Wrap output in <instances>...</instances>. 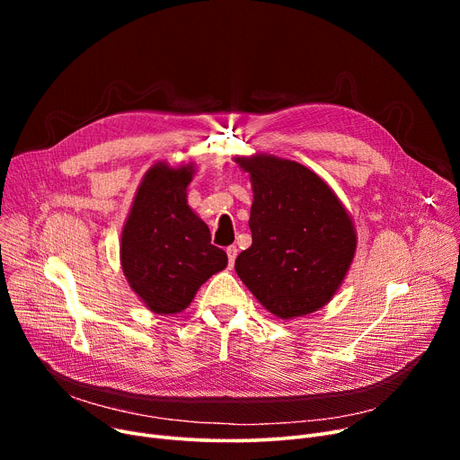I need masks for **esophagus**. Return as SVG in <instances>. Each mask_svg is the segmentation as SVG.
Returning <instances> with one entry per match:
<instances>
[{
    "label": "esophagus",
    "mask_w": 460,
    "mask_h": 460,
    "mask_svg": "<svg viewBox=\"0 0 460 460\" xmlns=\"http://www.w3.org/2000/svg\"><path fill=\"white\" fill-rule=\"evenodd\" d=\"M226 252H227V257H229V267H233L234 259H236V255H238V248H236V246H229Z\"/></svg>",
    "instance_id": "esophagus-1"
}]
</instances>
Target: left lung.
<instances>
[{"label": "left lung", "mask_w": 460, "mask_h": 460, "mask_svg": "<svg viewBox=\"0 0 460 460\" xmlns=\"http://www.w3.org/2000/svg\"><path fill=\"white\" fill-rule=\"evenodd\" d=\"M233 160L253 191L252 246L234 261L238 278L281 321L319 311L341 288L356 255L350 212L298 162L267 153Z\"/></svg>", "instance_id": "left-lung-1"}]
</instances>
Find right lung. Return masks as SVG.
Instances as JSON below:
<instances>
[{
    "label": "right lung",
    "mask_w": 460,
    "mask_h": 460,
    "mask_svg": "<svg viewBox=\"0 0 460 460\" xmlns=\"http://www.w3.org/2000/svg\"><path fill=\"white\" fill-rule=\"evenodd\" d=\"M193 162L153 164L143 175L120 231V269L136 296L156 315L184 311L199 287L227 267L210 231L188 205Z\"/></svg>",
    "instance_id": "obj_1"
}]
</instances>
